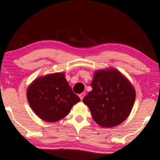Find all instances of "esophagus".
Segmentation results:
<instances>
[{"instance_id": "34e87169", "label": "esophagus", "mask_w": 160, "mask_h": 160, "mask_svg": "<svg viewBox=\"0 0 160 160\" xmlns=\"http://www.w3.org/2000/svg\"><path fill=\"white\" fill-rule=\"evenodd\" d=\"M85 95H86L85 92H82V93H81V94L79 95V97H80L81 100H82V99H83V98H84V96H85Z\"/></svg>"}]
</instances>
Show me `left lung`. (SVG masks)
I'll return each mask as SVG.
<instances>
[{
	"mask_svg": "<svg viewBox=\"0 0 160 160\" xmlns=\"http://www.w3.org/2000/svg\"><path fill=\"white\" fill-rule=\"evenodd\" d=\"M92 90L83 98L93 120L103 128L122 123L129 115L135 101L131 82L114 68L95 71Z\"/></svg>",
	"mask_w": 160,
	"mask_h": 160,
	"instance_id": "left-lung-1",
	"label": "left lung"
}]
</instances>
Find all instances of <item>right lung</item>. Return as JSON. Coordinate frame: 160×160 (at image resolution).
<instances>
[{
    "instance_id": "right-lung-1",
    "label": "right lung",
    "mask_w": 160,
    "mask_h": 160,
    "mask_svg": "<svg viewBox=\"0 0 160 160\" xmlns=\"http://www.w3.org/2000/svg\"><path fill=\"white\" fill-rule=\"evenodd\" d=\"M33 111L46 122H56L65 117L80 101L66 80L64 73H55L34 80L27 90Z\"/></svg>"
}]
</instances>
